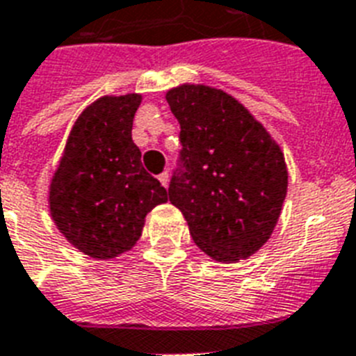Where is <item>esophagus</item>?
Instances as JSON below:
<instances>
[{"mask_svg":"<svg viewBox=\"0 0 356 356\" xmlns=\"http://www.w3.org/2000/svg\"><path fill=\"white\" fill-rule=\"evenodd\" d=\"M159 181H161V184H163V186H168V181H170L168 172L161 173V175H159Z\"/></svg>","mask_w":356,"mask_h":356,"instance_id":"1","label":"esophagus"}]
</instances>
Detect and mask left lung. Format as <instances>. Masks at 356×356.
<instances>
[{
	"mask_svg": "<svg viewBox=\"0 0 356 356\" xmlns=\"http://www.w3.org/2000/svg\"><path fill=\"white\" fill-rule=\"evenodd\" d=\"M166 100L181 124L170 201L193 243L218 261L252 256L267 243L287 195V166L267 129L221 89L179 86Z\"/></svg>",
	"mask_w": 356,
	"mask_h": 356,
	"instance_id": "8db88e82",
	"label": "left lung"
}]
</instances>
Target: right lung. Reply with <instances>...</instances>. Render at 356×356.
Listing matches in <instances>:
<instances>
[{"mask_svg": "<svg viewBox=\"0 0 356 356\" xmlns=\"http://www.w3.org/2000/svg\"><path fill=\"white\" fill-rule=\"evenodd\" d=\"M140 95L102 97L74 122L54 173L49 204L58 230L91 258L126 252L143 234L144 218L168 201L131 140Z\"/></svg>", "mask_w": 356, "mask_h": 356, "instance_id": "1", "label": "right lung"}]
</instances>
